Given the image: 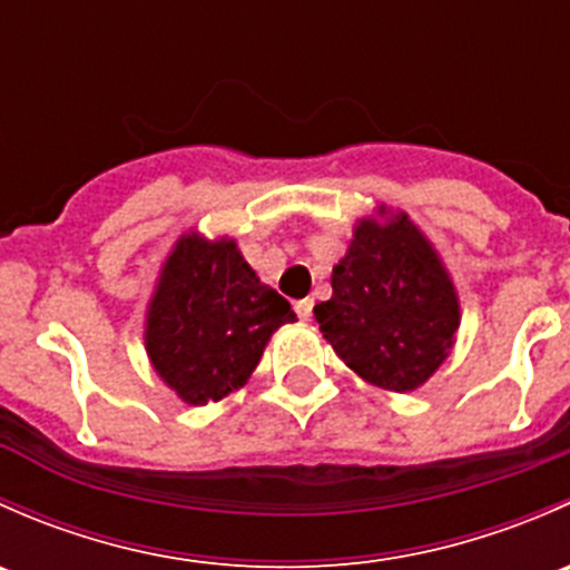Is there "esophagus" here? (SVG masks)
Returning a JSON list of instances; mask_svg holds the SVG:
<instances>
[{"label":"esophagus","instance_id":"1","mask_svg":"<svg viewBox=\"0 0 570 570\" xmlns=\"http://www.w3.org/2000/svg\"><path fill=\"white\" fill-rule=\"evenodd\" d=\"M312 308H314V301H312V297H306V301H297V303H295L297 317H301L303 322H308V317H312Z\"/></svg>","mask_w":570,"mask_h":570}]
</instances>
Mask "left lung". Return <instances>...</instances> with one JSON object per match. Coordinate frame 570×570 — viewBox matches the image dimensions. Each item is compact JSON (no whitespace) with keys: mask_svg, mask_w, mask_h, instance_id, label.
I'll use <instances>...</instances> for the list:
<instances>
[{"mask_svg":"<svg viewBox=\"0 0 570 570\" xmlns=\"http://www.w3.org/2000/svg\"><path fill=\"white\" fill-rule=\"evenodd\" d=\"M331 286L314 320L361 381L407 394L450 358L461 297L441 253L407 212L381 204L375 215L358 217Z\"/></svg>","mask_w":570,"mask_h":570,"instance_id":"left-lung-1","label":"left lung"}]
</instances>
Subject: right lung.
Segmentation results:
<instances>
[{"label": "right lung", "mask_w": 570, "mask_h": 570, "mask_svg": "<svg viewBox=\"0 0 570 570\" xmlns=\"http://www.w3.org/2000/svg\"><path fill=\"white\" fill-rule=\"evenodd\" d=\"M286 322L289 301L262 284L237 239L189 228L165 256L146 308V355L159 381L187 405L243 389Z\"/></svg>", "instance_id": "right-lung-1"}]
</instances>
